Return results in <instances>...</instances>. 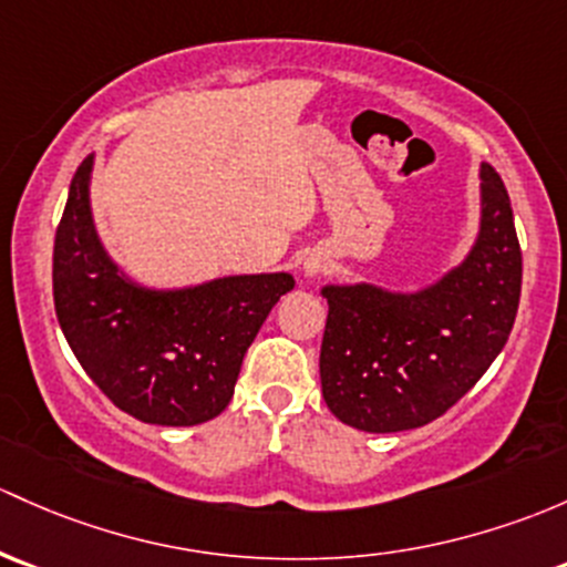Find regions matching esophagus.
I'll return each mask as SVG.
<instances>
[{
    "label": "esophagus",
    "mask_w": 567,
    "mask_h": 567,
    "mask_svg": "<svg viewBox=\"0 0 567 567\" xmlns=\"http://www.w3.org/2000/svg\"><path fill=\"white\" fill-rule=\"evenodd\" d=\"M320 268H323V258H320V255H309L307 264H303V271H307L309 277H312V274H318Z\"/></svg>",
    "instance_id": "34e87169"
}]
</instances>
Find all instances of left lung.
<instances>
[{"label":"left lung","mask_w":567,"mask_h":567,"mask_svg":"<svg viewBox=\"0 0 567 567\" xmlns=\"http://www.w3.org/2000/svg\"><path fill=\"white\" fill-rule=\"evenodd\" d=\"M478 244L421 293L372 285L326 288L320 383L329 410L361 432H404L440 419L492 367L514 329L522 247L508 189L481 165Z\"/></svg>","instance_id":"1"}]
</instances>
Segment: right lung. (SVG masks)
<instances>
[{
	"label": "right lung",
	"instance_id": "1",
	"mask_svg": "<svg viewBox=\"0 0 567 567\" xmlns=\"http://www.w3.org/2000/svg\"><path fill=\"white\" fill-rule=\"evenodd\" d=\"M92 157L70 184L53 241V307L100 391L143 424L195 426L228 408L255 333L293 290L290 274L225 277L174 293L127 282L89 212Z\"/></svg>",
	"mask_w": 567,
	"mask_h": 567
}]
</instances>
